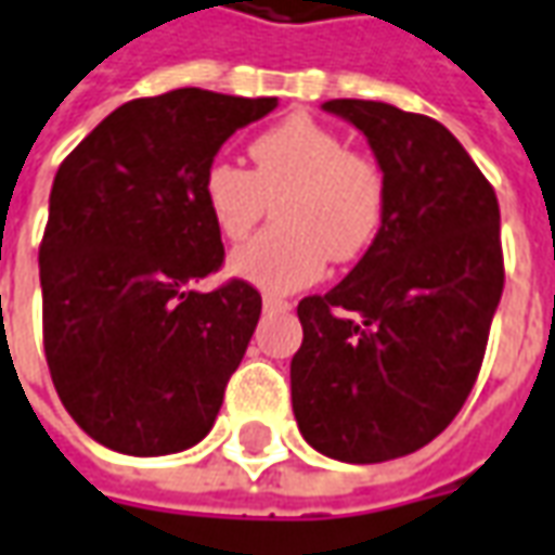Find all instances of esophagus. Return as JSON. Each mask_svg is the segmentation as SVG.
Segmentation results:
<instances>
[{
	"label": "esophagus",
	"mask_w": 555,
	"mask_h": 555,
	"mask_svg": "<svg viewBox=\"0 0 555 555\" xmlns=\"http://www.w3.org/2000/svg\"><path fill=\"white\" fill-rule=\"evenodd\" d=\"M263 309H267V312H288L292 304L282 300V297H273V294H263Z\"/></svg>",
	"instance_id": "1"
}]
</instances>
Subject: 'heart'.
Listing matches in <instances>:
<instances>
[{
	"mask_svg": "<svg viewBox=\"0 0 555 555\" xmlns=\"http://www.w3.org/2000/svg\"><path fill=\"white\" fill-rule=\"evenodd\" d=\"M251 172L212 160L203 206L228 240H243L276 199L279 228L263 230L230 255V273L261 292L304 288L334 261H356L383 230L386 172L367 154L349 151L337 130L292 115L248 142Z\"/></svg>",
	"mask_w": 555,
	"mask_h": 555,
	"instance_id": "heart-1",
	"label": "heart"
}]
</instances>
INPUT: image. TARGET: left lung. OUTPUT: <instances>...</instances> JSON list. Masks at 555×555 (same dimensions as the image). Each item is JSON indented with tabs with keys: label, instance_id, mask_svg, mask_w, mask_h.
<instances>
[{
	"label": "left lung",
	"instance_id": "left-lung-1",
	"mask_svg": "<svg viewBox=\"0 0 555 555\" xmlns=\"http://www.w3.org/2000/svg\"><path fill=\"white\" fill-rule=\"evenodd\" d=\"M386 172L383 230L327 294L297 304L292 406L312 450L349 465L401 459L462 410L504 288L492 184L435 118L327 100Z\"/></svg>",
	"mask_w": 555,
	"mask_h": 555
}]
</instances>
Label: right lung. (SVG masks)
Wrapping results in <instances>:
<instances>
[{
	"label": "right lung",
	"mask_w": 555,
	"mask_h": 555,
	"mask_svg": "<svg viewBox=\"0 0 555 555\" xmlns=\"http://www.w3.org/2000/svg\"><path fill=\"white\" fill-rule=\"evenodd\" d=\"M276 96L179 88L115 108L56 169L39 248L44 356L78 428L124 455H169L209 435L261 319L224 261L199 182L230 135Z\"/></svg>",
	"instance_id": "1"
}]
</instances>
